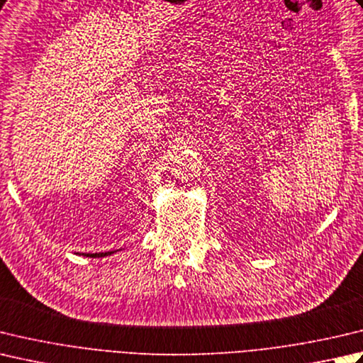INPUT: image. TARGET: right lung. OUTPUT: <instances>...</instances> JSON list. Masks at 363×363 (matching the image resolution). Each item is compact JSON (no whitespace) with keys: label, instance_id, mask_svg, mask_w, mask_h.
Instances as JSON below:
<instances>
[{"label":"right lung","instance_id":"add662e5","mask_svg":"<svg viewBox=\"0 0 363 363\" xmlns=\"http://www.w3.org/2000/svg\"><path fill=\"white\" fill-rule=\"evenodd\" d=\"M113 252H105V253H83L84 257H89V258H102V257H108Z\"/></svg>","mask_w":363,"mask_h":363}]
</instances>
